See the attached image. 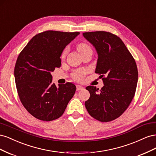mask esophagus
<instances>
[{
	"label": "esophagus",
	"mask_w": 156,
	"mask_h": 156,
	"mask_svg": "<svg viewBox=\"0 0 156 156\" xmlns=\"http://www.w3.org/2000/svg\"><path fill=\"white\" fill-rule=\"evenodd\" d=\"M76 87H77V90H80L84 89V87H82L81 85H79V84H77Z\"/></svg>",
	"instance_id": "obj_1"
}]
</instances>
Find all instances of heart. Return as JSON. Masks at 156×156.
Instances as JSON below:
<instances>
[{
	"mask_svg": "<svg viewBox=\"0 0 156 156\" xmlns=\"http://www.w3.org/2000/svg\"><path fill=\"white\" fill-rule=\"evenodd\" d=\"M77 50L79 52V53H83V52L87 50H88V49H90V47L86 44H80L77 45ZM68 52V48H66L62 53V58H64ZM87 72V69H79V70H77L76 71V72H75L72 76H73V78L76 80V81H81V80L83 79L84 75L86 74V73Z\"/></svg>",
	"mask_w": 156,
	"mask_h": 156,
	"instance_id": "heart-1",
	"label": "heart"
}]
</instances>
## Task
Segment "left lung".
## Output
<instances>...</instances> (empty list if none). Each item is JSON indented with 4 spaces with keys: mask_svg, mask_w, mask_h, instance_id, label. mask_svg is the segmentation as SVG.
Returning a JSON list of instances; mask_svg holds the SVG:
<instances>
[{
    "mask_svg": "<svg viewBox=\"0 0 156 156\" xmlns=\"http://www.w3.org/2000/svg\"><path fill=\"white\" fill-rule=\"evenodd\" d=\"M98 53L95 72L104 86L99 91L88 86L90 98L85 107L91 116L100 122H110L123 114L134 97L138 81L135 59L119 37L105 31L84 32Z\"/></svg>",
    "mask_w": 156,
    "mask_h": 156,
    "instance_id": "left-lung-1",
    "label": "left lung"
}]
</instances>
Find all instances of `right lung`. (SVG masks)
Listing matches in <instances>:
<instances>
[{
	"label": "right lung",
	"mask_w": 156,
	"mask_h": 156,
	"mask_svg": "<svg viewBox=\"0 0 156 156\" xmlns=\"http://www.w3.org/2000/svg\"><path fill=\"white\" fill-rule=\"evenodd\" d=\"M80 33L48 30L34 36L17 59L14 76L23 105L37 119L51 121L63 115L76 90L74 84L52 83L51 73L61 66L66 46Z\"/></svg>",
	"instance_id": "right-lung-1"
}]
</instances>
